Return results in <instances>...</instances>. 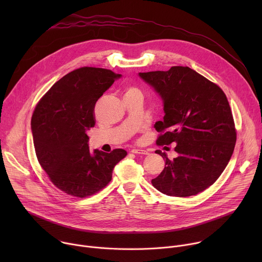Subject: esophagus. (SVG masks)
Here are the masks:
<instances>
[{
  "mask_svg": "<svg viewBox=\"0 0 262 262\" xmlns=\"http://www.w3.org/2000/svg\"><path fill=\"white\" fill-rule=\"evenodd\" d=\"M130 152H133L135 155H148V152L146 150H143V149H139V148L132 149Z\"/></svg>",
  "mask_w": 262,
  "mask_h": 262,
  "instance_id": "obj_1",
  "label": "esophagus"
}]
</instances>
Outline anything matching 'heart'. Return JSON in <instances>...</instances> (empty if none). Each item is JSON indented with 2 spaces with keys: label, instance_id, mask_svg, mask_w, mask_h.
<instances>
[{
  "label": "heart",
  "instance_id": "heart-1",
  "mask_svg": "<svg viewBox=\"0 0 262 262\" xmlns=\"http://www.w3.org/2000/svg\"><path fill=\"white\" fill-rule=\"evenodd\" d=\"M137 89L136 88H128L127 90H126V92H132V91H136Z\"/></svg>",
  "mask_w": 262,
  "mask_h": 262
}]
</instances>
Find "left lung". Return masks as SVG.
Returning a JSON list of instances; mask_svg holds the SVG:
<instances>
[{
	"mask_svg": "<svg viewBox=\"0 0 262 262\" xmlns=\"http://www.w3.org/2000/svg\"><path fill=\"white\" fill-rule=\"evenodd\" d=\"M160 95L165 116L155 125L159 145L176 143L177 157L151 180L155 188L173 197H189L210 186L225 170L233 154L236 132L223 90L190 67L139 72Z\"/></svg>",
	"mask_w": 262,
	"mask_h": 262,
	"instance_id": "8db88e82",
	"label": "left lung"
}]
</instances>
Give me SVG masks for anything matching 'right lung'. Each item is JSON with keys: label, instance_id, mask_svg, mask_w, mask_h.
Instances as JSON below:
<instances>
[{"label": "right lung", "instance_id": "obj_1", "mask_svg": "<svg viewBox=\"0 0 262 262\" xmlns=\"http://www.w3.org/2000/svg\"><path fill=\"white\" fill-rule=\"evenodd\" d=\"M120 78L103 68L76 69L55 83L35 107L31 129L37 159L52 182L68 195L83 198L99 192L127 155L123 149L90 151L87 135L95 124L96 101Z\"/></svg>", "mask_w": 262, "mask_h": 262}]
</instances>
